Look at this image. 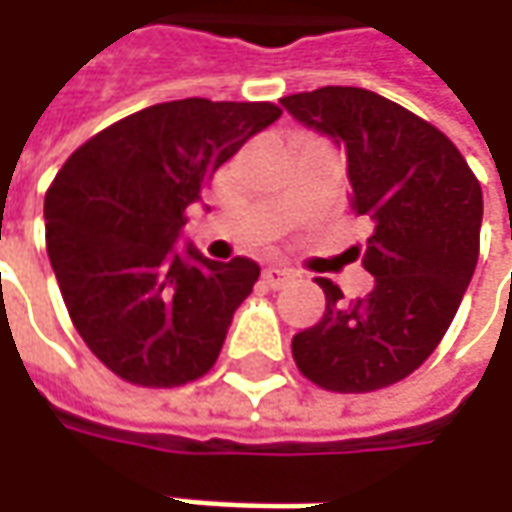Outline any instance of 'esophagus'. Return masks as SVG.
Masks as SVG:
<instances>
[{"label": "esophagus", "mask_w": 512, "mask_h": 512, "mask_svg": "<svg viewBox=\"0 0 512 512\" xmlns=\"http://www.w3.org/2000/svg\"><path fill=\"white\" fill-rule=\"evenodd\" d=\"M293 279H296V273L287 270V267H265V273H262V282L270 290H279V287L290 285Z\"/></svg>", "instance_id": "obj_1"}]
</instances>
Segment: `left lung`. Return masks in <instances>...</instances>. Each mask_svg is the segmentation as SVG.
<instances>
[{
    "label": "left lung",
    "mask_w": 512,
    "mask_h": 512,
    "mask_svg": "<svg viewBox=\"0 0 512 512\" xmlns=\"http://www.w3.org/2000/svg\"><path fill=\"white\" fill-rule=\"evenodd\" d=\"M282 108L347 159L350 207L373 225L364 299L344 302L330 279L322 322L293 336L310 382L367 393L402 382L436 350L479 262L482 185L442 130L364 88L293 93Z\"/></svg>",
    "instance_id": "1"
}]
</instances>
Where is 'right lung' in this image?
<instances>
[{"instance_id": "add662e5", "label": "right lung", "mask_w": 512, "mask_h": 512, "mask_svg": "<svg viewBox=\"0 0 512 512\" xmlns=\"http://www.w3.org/2000/svg\"><path fill=\"white\" fill-rule=\"evenodd\" d=\"M279 116L270 102H162L96 133L56 173L50 267L79 336L125 382L176 387L219 359L259 265L176 245L213 173Z\"/></svg>"}]
</instances>
